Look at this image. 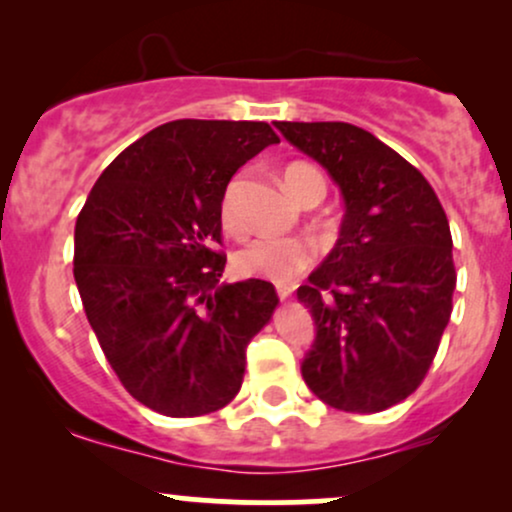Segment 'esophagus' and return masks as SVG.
<instances>
[{
  "instance_id": "esophagus-1",
  "label": "esophagus",
  "mask_w": 512,
  "mask_h": 512,
  "mask_svg": "<svg viewBox=\"0 0 512 512\" xmlns=\"http://www.w3.org/2000/svg\"><path fill=\"white\" fill-rule=\"evenodd\" d=\"M276 293H279V298H281V301H286V298H291V293H293V286H286V284L276 286Z\"/></svg>"
}]
</instances>
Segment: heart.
<instances>
[{
  "mask_svg": "<svg viewBox=\"0 0 512 512\" xmlns=\"http://www.w3.org/2000/svg\"><path fill=\"white\" fill-rule=\"evenodd\" d=\"M240 180L228 182L226 192L221 199V221L226 231L240 233V219L236 209ZM284 185L293 199H301L310 192H320L325 197V180L320 170L308 166V163H291L284 170ZM315 260V248L305 238H286V236H262L250 240L248 245L238 250L236 267L248 276H260V279L272 281V284H291L296 276H301Z\"/></svg>",
  "mask_w": 512,
  "mask_h": 512,
  "instance_id": "1",
  "label": "heart"
}]
</instances>
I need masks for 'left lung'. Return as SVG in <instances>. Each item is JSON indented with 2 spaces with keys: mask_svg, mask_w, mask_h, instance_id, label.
I'll list each match as a JSON object with an SVG mask.
<instances>
[{
  "mask_svg": "<svg viewBox=\"0 0 512 512\" xmlns=\"http://www.w3.org/2000/svg\"><path fill=\"white\" fill-rule=\"evenodd\" d=\"M337 182L344 219L330 255L298 289L315 320L301 373L317 399L373 414L407 399L448 327L455 264L448 216L428 180L349 122H276Z\"/></svg>",
  "mask_w": 512,
  "mask_h": 512,
  "instance_id": "left-lung-1",
  "label": "left lung"
}]
</instances>
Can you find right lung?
<instances>
[{
	"label": "right lung",
	"instance_id": "1",
	"mask_svg": "<svg viewBox=\"0 0 512 512\" xmlns=\"http://www.w3.org/2000/svg\"><path fill=\"white\" fill-rule=\"evenodd\" d=\"M279 137L267 122L173 120L129 144L74 228V281L105 358L144 407L202 416L238 395L274 286L221 281V199Z\"/></svg>",
	"mask_w": 512,
	"mask_h": 512
}]
</instances>
